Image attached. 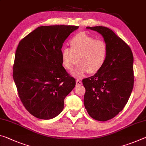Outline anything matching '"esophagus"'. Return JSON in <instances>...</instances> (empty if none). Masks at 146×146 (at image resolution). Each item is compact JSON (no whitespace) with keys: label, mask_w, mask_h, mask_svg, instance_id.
Instances as JSON below:
<instances>
[{"label":"esophagus","mask_w":146,"mask_h":146,"mask_svg":"<svg viewBox=\"0 0 146 146\" xmlns=\"http://www.w3.org/2000/svg\"><path fill=\"white\" fill-rule=\"evenodd\" d=\"M76 85H78V86H80V85H82V82H81V80H78V79H77V80H76Z\"/></svg>","instance_id":"esophagus-1"}]
</instances>
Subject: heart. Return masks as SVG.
Instances as JSON below:
<instances>
[{
  "label": "heart",
  "mask_w": 146,
  "mask_h": 146,
  "mask_svg": "<svg viewBox=\"0 0 146 146\" xmlns=\"http://www.w3.org/2000/svg\"><path fill=\"white\" fill-rule=\"evenodd\" d=\"M70 44L71 48L64 47L62 49L61 60L63 67L71 71L78 58L79 64L73 71V76L82 77L89 72L97 73L104 67L108 55V46L106 41L81 32L71 38Z\"/></svg>",
  "instance_id": "obj_1"
}]
</instances>
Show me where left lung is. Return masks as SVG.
I'll return each mask as SVG.
<instances>
[{
  "instance_id": "left-lung-1",
  "label": "left lung",
  "mask_w": 146,
  "mask_h": 146,
  "mask_svg": "<svg viewBox=\"0 0 146 146\" xmlns=\"http://www.w3.org/2000/svg\"><path fill=\"white\" fill-rule=\"evenodd\" d=\"M102 35L108 46V55L101 70L82 80L86 89L85 108L93 119L107 121L126 105L134 85L133 55L130 47L110 29L87 27Z\"/></svg>"
}]
</instances>
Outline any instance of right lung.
<instances>
[{"label": "right lung", "mask_w": 146, "mask_h": 146, "mask_svg": "<svg viewBox=\"0 0 146 146\" xmlns=\"http://www.w3.org/2000/svg\"><path fill=\"white\" fill-rule=\"evenodd\" d=\"M76 26H40L20 41L13 77L20 99L36 118L48 120L62 111L75 79L62 66L61 49Z\"/></svg>", "instance_id": "right-lung-1"}]
</instances>
